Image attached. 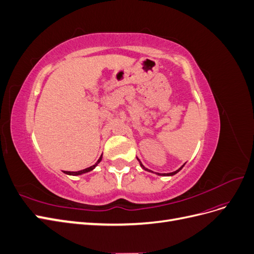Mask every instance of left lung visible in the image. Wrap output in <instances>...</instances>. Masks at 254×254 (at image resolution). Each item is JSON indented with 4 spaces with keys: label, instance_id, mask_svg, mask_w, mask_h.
Listing matches in <instances>:
<instances>
[{
    "label": "left lung",
    "instance_id": "1",
    "mask_svg": "<svg viewBox=\"0 0 254 254\" xmlns=\"http://www.w3.org/2000/svg\"><path fill=\"white\" fill-rule=\"evenodd\" d=\"M136 159H137V158H136ZM137 160H139V159H137ZM139 162H140V160H139ZM140 165H141V167L143 168V170L147 171V172H151V173H153L152 171H149L148 168H146V167H145V166H144V165H143L141 162H140ZM183 166H184V164H183V165H182V166L179 168V170H177V171H175V172H173V173H168V174H160V173H156V174H157V175H159V176H174V175H176V174L178 173V172H180V171L182 170V167H183Z\"/></svg>",
    "mask_w": 254,
    "mask_h": 254
}]
</instances>
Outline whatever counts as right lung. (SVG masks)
<instances>
[{
    "label": "right lung",
    "mask_w": 254,
    "mask_h": 254,
    "mask_svg": "<svg viewBox=\"0 0 254 254\" xmlns=\"http://www.w3.org/2000/svg\"><path fill=\"white\" fill-rule=\"evenodd\" d=\"M102 159H103V156H101L99 157V159L97 160V162L94 164V165H92V166H90V167H88V168H84V170H81V171H78V172H64L66 175H72V176H78V175H81V174H86V173H88V172H91L92 170H94V168L97 166V164L101 162L102 161Z\"/></svg>",
    "instance_id": "obj_1"
}]
</instances>
